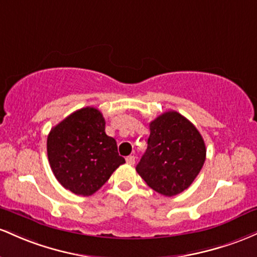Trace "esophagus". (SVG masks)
Segmentation results:
<instances>
[{
    "label": "esophagus",
    "instance_id": "obj_1",
    "mask_svg": "<svg viewBox=\"0 0 257 257\" xmlns=\"http://www.w3.org/2000/svg\"><path fill=\"white\" fill-rule=\"evenodd\" d=\"M126 163L130 164V165H134V164H135V157H134V155H128V157L126 158Z\"/></svg>",
    "mask_w": 257,
    "mask_h": 257
}]
</instances>
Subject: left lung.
<instances>
[{"label":"left lung","instance_id":"8db88e82","mask_svg":"<svg viewBox=\"0 0 257 257\" xmlns=\"http://www.w3.org/2000/svg\"><path fill=\"white\" fill-rule=\"evenodd\" d=\"M148 147L136 170L155 192L174 197L188 188L206 157L203 137L188 119L166 111L149 123Z\"/></svg>","mask_w":257,"mask_h":257}]
</instances>
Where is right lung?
I'll list each match as a JSON object with an SVG mask.
<instances>
[{"instance_id": "obj_1", "label": "right lung", "mask_w": 257, "mask_h": 257, "mask_svg": "<svg viewBox=\"0 0 257 257\" xmlns=\"http://www.w3.org/2000/svg\"><path fill=\"white\" fill-rule=\"evenodd\" d=\"M47 155L58 182L83 197L96 193L125 163L116 141L106 136L102 113L93 106L74 111L51 130Z\"/></svg>"}]
</instances>
